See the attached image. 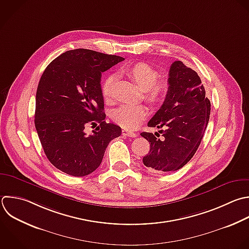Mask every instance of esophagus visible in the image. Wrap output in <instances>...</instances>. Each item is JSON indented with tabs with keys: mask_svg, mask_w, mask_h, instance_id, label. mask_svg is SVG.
I'll use <instances>...</instances> for the list:
<instances>
[{
	"mask_svg": "<svg viewBox=\"0 0 249 249\" xmlns=\"http://www.w3.org/2000/svg\"><path fill=\"white\" fill-rule=\"evenodd\" d=\"M123 135L124 136H128V137H136L137 136V134L135 132L127 130V129H124L123 130Z\"/></svg>",
	"mask_w": 249,
	"mask_h": 249,
	"instance_id": "34e87169",
	"label": "esophagus"
}]
</instances>
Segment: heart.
Wrapping results in <instances>:
<instances>
[{"instance_id":"1","label":"heart","mask_w":249,"mask_h":249,"mask_svg":"<svg viewBox=\"0 0 249 249\" xmlns=\"http://www.w3.org/2000/svg\"><path fill=\"white\" fill-rule=\"evenodd\" d=\"M121 73L131 79L143 91L145 99L153 106L160 104L168 91L166 80H157L158 71L145 62H136L123 66ZM115 77L108 76L102 83L101 91L105 100H109L113 94ZM148 109L144 105L123 104L113 111L112 119L124 128L133 129L147 117Z\"/></svg>"}]
</instances>
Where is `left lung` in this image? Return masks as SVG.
I'll return each instance as SVG.
<instances>
[{
  "instance_id": "1",
  "label": "left lung",
  "mask_w": 249,
  "mask_h": 249,
  "mask_svg": "<svg viewBox=\"0 0 249 249\" xmlns=\"http://www.w3.org/2000/svg\"><path fill=\"white\" fill-rule=\"evenodd\" d=\"M168 91L161 107L148 126L159 130L162 138L151 132L140 135L150 143L143 163L151 171L171 172L183 167L196 152L210 115V101L200 78L182 61H174L168 74Z\"/></svg>"
}]
</instances>
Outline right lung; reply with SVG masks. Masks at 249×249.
I'll return each instance as SVG.
<instances>
[{"label": "right lung", "mask_w": 249, "mask_h": 249, "mask_svg": "<svg viewBox=\"0 0 249 249\" xmlns=\"http://www.w3.org/2000/svg\"><path fill=\"white\" fill-rule=\"evenodd\" d=\"M124 60L86 49L68 51L44 71L36 93L35 126L49 160L72 176H86L101 163L122 128L104 120L102 73ZM100 125L88 136L89 124Z\"/></svg>", "instance_id": "1"}]
</instances>
